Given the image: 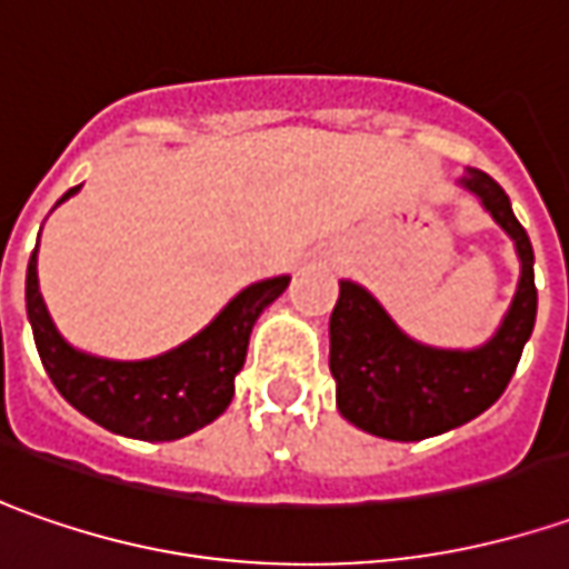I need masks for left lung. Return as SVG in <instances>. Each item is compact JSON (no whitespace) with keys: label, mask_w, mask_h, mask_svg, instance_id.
Listing matches in <instances>:
<instances>
[{"label":"left lung","mask_w":569,"mask_h":569,"mask_svg":"<svg viewBox=\"0 0 569 569\" xmlns=\"http://www.w3.org/2000/svg\"><path fill=\"white\" fill-rule=\"evenodd\" d=\"M462 186L476 191L522 261L517 296L500 330L472 352L412 343L362 286L340 283L330 315V375L346 421L387 441H421L481 416L507 390L522 346L536 327L532 242L513 217L507 191L481 169H466Z\"/></svg>","instance_id":"8db88e82"}]
</instances>
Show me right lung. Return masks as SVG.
<instances>
[{
	"label": "right lung",
	"mask_w": 569,
	"mask_h": 569,
	"mask_svg": "<svg viewBox=\"0 0 569 569\" xmlns=\"http://www.w3.org/2000/svg\"><path fill=\"white\" fill-rule=\"evenodd\" d=\"M81 186L69 188L59 204ZM289 286L273 277L242 289L204 330L148 362H109L71 349L50 321L37 289V248L28 261V318L50 381L66 400L107 431L138 441H176L223 416L236 393L248 337L258 315Z\"/></svg>",
	"instance_id": "obj_1"
}]
</instances>
